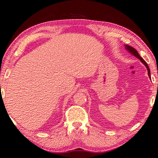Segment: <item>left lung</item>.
<instances>
[{"instance_id": "8db88e82", "label": "left lung", "mask_w": 158, "mask_h": 158, "mask_svg": "<svg viewBox=\"0 0 158 158\" xmlns=\"http://www.w3.org/2000/svg\"><path fill=\"white\" fill-rule=\"evenodd\" d=\"M125 48H126V49L127 50V51H128L130 52H131L132 54H133L134 56L136 57V58H138V59H140V60H141V62L143 63L144 64V65H145L146 66V68H147V70H148V75H149V77H150V68H149V66L148 65L147 63H146L145 61L143 60L142 57L140 56V55L138 54V51H137L134 48H132V47H131V46H129V45H125Z\"/></svg>"}]
</instances>
